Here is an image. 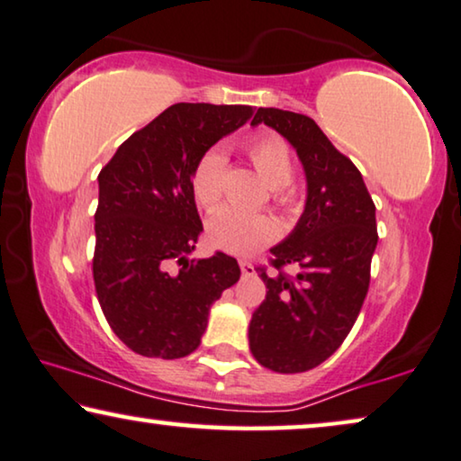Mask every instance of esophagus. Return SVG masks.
I'll list each match as a JSON object with an SVG mask.
<instances>
[{
  "label": "esophagus",
  "instance_id": "34e87169",
  "mask_svg": "<svg viewBox=\"0 0 461 461\" xmlns=\"http://www.w3.org/2000/svg\"><path fill=\"white\" fill-rule=\"evenodd\" d=\"M240 269H242V276H255V265L250 261H240Z\"/></svg>",
  "mask_w": 461,
  "mask_h": 461
}]
</instances>
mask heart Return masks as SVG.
<instances>
[{
    "label": "heart",
    "mask_w": 461,
    "mask_h": 461,
    "mask_svg": "<svg viewBox=\"0 0 461 461\" xmlns=\"http://www.w3.org/2000/svg\"><path fill=\"white\" fill-rule=\"evenodd\" d=\"M249 157L263 179L274 187V198L284 206L294 203L288 184L294 175V160L288 146L277 135H258L249 144ZM225 154L221 148H211L198 158L192 171V192L203 209H215L223 196ZM211 244L231 255H252V252L269 244L277 236L274 217L263 212H244L231 206L219 209L211 217L209 228Z\"/></svg>",
    "instance_id": "1"
}]
</instances>
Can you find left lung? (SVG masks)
<instances>
[{
    "instance_id": "obj_1",
    "label": "left lung",
    "mask_w": 461,
    "mask_h": 461,
    "mask_svg": "<svg viewBox=\"0 0 461 461\" xmlns=\"http://www.w3.org/2000/svg\"><path fill=\"white\" fill-rule=\"evenodd\" d=\"M276 129L290 141L307 177V200L296 228L271 249L267 294L252 313L250 353L280 374L307 372L342 345L369 288L378 244L375 206L359 168L340 154L313 119L280 108H258L250 125ZM294 264L296 278L281 271Z\"/></svg>"
}]
</instances>
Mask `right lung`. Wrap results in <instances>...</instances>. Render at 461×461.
Masks as SVG:
<instances>
[{"instance_id": "add662e5", "label": "right lung", "mask_w": 461, "mask_h": 461, "mask_svg": "<svg viewBox=\"0 0 461 461\" xmlns=\"http://www.w3.org/2000/svg\"><path fill=\"white\" fill-rule=\"evenodd\" d=\"M252 113L173 104L122 141L98 175L95 294L113 332L138 355L179 359L196 351L211 304L238 282V261L225 252L187 258L203 231L192 171Z\"/></svg>"}]
</instances>
